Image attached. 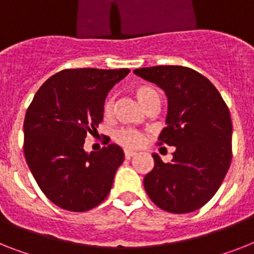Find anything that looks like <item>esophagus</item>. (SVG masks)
Returning <instances> with one entry per match:
<instances>
[{"instance_id": "1", "label": "esophagus", "mask_w": 254, "mask_h": 254, "mask_svg": "<svg viewBox=\"0 0 254 254\" xmlns=\"http://www.w3.org/2000/svg\"><path fill=\"white\" fill-rule=\"evenodd\" d=\"M124 155H125V159H131V157L137 155V152H134V151H131V150H125Z\"/></svg>"}]
</instances>
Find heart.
Instances as JSON below:
<instances>
[{"instance_id":"b5f03b06","label":"heart","mask_w":254,"mask_h":254,"mask_svg":"<svg viewBox=\"0 0 254 254\" xmlns=\"http://www.w3.org/2000/svg\"><path fill=\"white\" fill-rule=\"evenodd\" d=\"M134 94L139 101V103L143 106L144 108H148L150 106L155 103H160V98L157 91L155 89L146 85H140L134 89ZM114 112V97L106 98V101L103 103V115L104 116H111ZM114 139L116 140L117 143L121 144L127 148H133V147H138L144 142V135L143 133H140L139 130L135 129H130V127H121L117 129L114 133Z\"/></svg>"}]
</instances>
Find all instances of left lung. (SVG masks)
I'll use <instances>...</instances> for the list:
<instances>
[{"instance_id": "1", "label": "left lung", "mask_w": 254, "mask_h": 254, "mask_svg": "<svg viewBox=\"0 0 254 254\" xmlns=\"http://www.w3.org/2000/svg\"><path fill=\"white\" fill-rule=\"evenodd\" d=\"M134 73L165 91L167 127L159 144L176 146L172 163L153 153L155 165L144 177V190L163 210L193 212L212 199L231 164L229 107L216 86L191 68L156 65Z\"/></svg>"}]
</instances>
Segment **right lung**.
Wrapping results in <instances>:
<instances>
[{
  "label": "right lung",
  "mask_w": 254,
  "mask_h": 254,
  "mask_svg": "<svg viewBox=\"0 0 254 254\" xmlns=\"http://www.w3.org/2000/svg\"><path fill=\"white\" fill-rule=\"evenodd\" d=\"M127 68L63 69L45 81L24 119V156L38 187L51 203L86 212L110 193L124 161L117 144L87 153L85 138L103 120L108 91Z\"/></svg>",
  "instance_id": "right-lung-1"
}]
</instances>
